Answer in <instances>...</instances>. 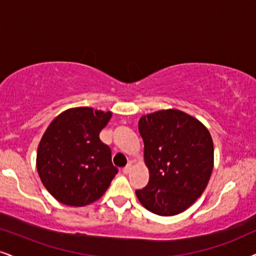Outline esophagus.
I'll use <instances>...</instances> for the list:
<instances>
[{
  "label": "esophagus",
  "mask_w": 256,
  "mask_h": 256,
  "mask_svg": "<svg viewBox=\"0 0 256 256\" xmlns=\"http://www.w3.org/2000/svg\"><path fill=\"white\" fill-rule=\"evenodd\" d=\"M132 167H133V166H132V164H128V165L122 170L123 173H124V174H129V173H130V171H132Z\"/></svg>",
  "instance_id": "esophagus-1"
}]
</instances>
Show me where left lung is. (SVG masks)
I'll use <instances>...</instances> for the list:
<instances>
[{
  "label": "left lung",
  "instance_id": "1",
  "mask_svg": "<svg viewBox=\"0 0 256 256\" xmlns=\"http://www.w3.org/2000/svg\"><path fill=\"white\" fill-rule=\"evenodd\" d=\"M150 182L135 192L150 212L174 216L200 197L212 173L214 142L208 128L194 116L166 109L138 120Z\"/></svg>",
  "mask_w": 256,
  "mask_h": 256
}]
</instances>
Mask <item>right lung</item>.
<instances>
[{
  "label": "right lung",
  "mask_w": 256,
  "mask_h": 256,
  "mask_svg": "<svg viewBox=\"0 0 256 256\" xmlns=\"http://www.w3.org/2000/svg\"><path fill=\"white\" fill-rule=\"evenodd\" d=\"M112 112L89 106L59 114L41 138L36 170L41 182L56 200L68 206H84L104 194L118 168L112 150L100 140Z\"/></svg>",
  "instance_id": "right-lung-1"
}]
</instances>
